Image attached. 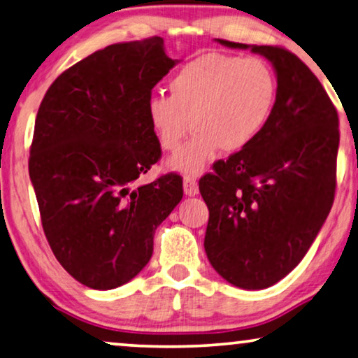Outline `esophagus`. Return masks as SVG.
Masks as SVG:
<instances>
[{"mask_svg": "<svg viewBox=\"0 0 358 358\" xmlns=\"http://www.w3.org/2000/svg\"><path fill=\"white\" fill-rule=\"evenodd\" d=\"M184 194L189 195V197H194V195L199 194V184L194 178L184 179Z\"/></svg>", "mask_w": 358, "mask_h": 358, "instance_id": "obj_1", "label": "esophagus"}]
</instances>
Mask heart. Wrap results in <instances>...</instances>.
Listing matches in <instances>:
<instances>
[{"label": "heart", "instance_id": "1", "mask_svg": "<svg viewBox=\"0 0 358 358\" xmlns=\"http://www.w3.org/2000/svg\"><path fill=\"white\" fill-rule=\"evenodd\" d=\"M171 94L151 92L145 114L159 146L173 151L168 169L202 174L220 151L238 153L254 143L271 120L277 101V78L267 62L224 53H205L171 78Z\"/></svg>", "mask_w": 358, "mask_h": 358}]
</instances>
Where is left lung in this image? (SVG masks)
<instances>
[{"instance_id":"8db88e82","label":"left lung","mask_w":358,"mask_h":358,"mask_svg":"<svg viewBox=\"0 0 358 358\" xmlns=\"http://www.w3.org/2000/svg\"><path fill=\"white\" fill-rule=\"evenodd\" d=\"M215 42L267 58L277 78L275 107L259 138L217 161L199 182L210 213V264L231 285L262 290L300 264L329 215L339 119L320 80L292 52Z\"/></svg>"}]
</instances>
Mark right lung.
Wrapping results in <instances>:
<instances>
[{
    "mask_svg": "<svg viewBox=\"0 0 358 358\" xmlns=\"http://www.w3.org/2000/svg\"><path fill=\"white\" fill-rule=\"evenodd\" d=\"M178 63L161 37L114 43L62 73L38 107L29 176L43 231L63 268L94 290L138 275L182 199L178 174L138 184L161 156L145 102Z\"/></svg>",
    "mask_w": 358,
    "mask_h": 358,
    "instance_id": "obj_1",
    "label": "right lung"
}]
</instances>
